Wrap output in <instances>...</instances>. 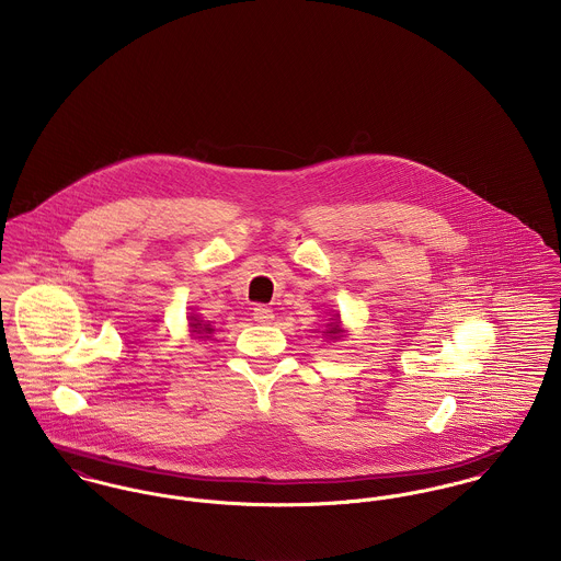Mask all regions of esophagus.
Listing matches in <instances>:
<instances>
[{
    "label": "esophagus",
    "instance_id": "esophagus-1",
    "mask_svg": "<svg viewBox=\"0 0 561 561\" xmlns=\"http://www.w3.org/2000/svg\"><path fill=\"white\" fill-rule=\"evenodd\" d=\"M252 318H254V321H259V323H270V321L274 320V311L270 307L259 305V307L252 309Z\"/></svg>",
    "mask_w": 561,
    "mask_h": 561
}]
</instances>
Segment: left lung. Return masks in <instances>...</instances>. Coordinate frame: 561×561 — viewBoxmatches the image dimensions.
Masks as SVG:
<instances>
[{
	"label": "left lung",
	"instance_id": "1",
	"mask_svg": "<svg viewBox=\"0 0 561 561\" xmlns=\"http://www.w3.org/2000/svg\"><path fill=\"white\" fill-rule=\"evenodd\" d=\"M339 332H341L339 323H330V330L325 332V339H339Z\"/></svg>",
	"mask_w": 561,
	"mask_h": 561
}]
</instances>
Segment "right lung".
<instances>
[{"label":"right lung","instance_id":"1","mask_svg":"<svg viewBox=\"0 0 561 561\" xmlns=\"http://www.w3.org/2000/svg\"><path fill=\"white\" fill-rule=\"evenodd\" d=\"M190 325H192V332H194L196 336L198 333L202 334L198 339H203V334H211V330H214L209 323H201L196 318H192V323H190Z\"/></svg>","mask_w":561,"mask_h":561}]
</instances>
